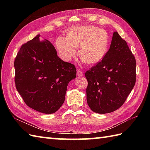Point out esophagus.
<instances>
[{
	"mask_svg": "<svg viewBox=\"0 0 150 150\" xmlns=\"http://www.w3.org/2000/svg\"><path fill=\"white\" fill-rule=\"evenodd\" d=\"M77 75L78 77H82V76H83V73H82V71H81V69H77Z\"/></svg>",
	"mask_w": 150,
	"mask_h": 150,
	"instance_id": "obj_1",
	"label": "esophagus"
}]
</instances>
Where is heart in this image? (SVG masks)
Here are the masks:
<instances>
[{"instance_id": "heart-1", "label": "heart", "mask_w": 150, "mask_h": 150, "mask_svg": "<svg viewBox=\"0 0 150 150\" xmlns=\"http://www.w3.org/2000/svg\"><path fill=\"white\" fill-rule=\"evenodd\" d=\"M61 58L70 61L77 55L86 63L94 64L104 58L108 51L106 31L94 26H73L67 31V37L60 36L55 42Z\"/></svg>"}]
</instances>
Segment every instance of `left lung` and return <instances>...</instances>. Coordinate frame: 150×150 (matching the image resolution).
<instances>
[{"instance_id": "1", "label": "left lung", "mask_w": 150, "mask_h": 150, "mask_svg": "<svg viewBox=\"0 0 150 150\" xmlns=\"http://www.w3.org/2000/svg\"><path fill=\"white\" fill-rule=\"evenodd\" d=\"M87 103L93 112H113L122 106L136 81V61L117 31L103 60L85 73Z\"/></svg>"}]
</instances>
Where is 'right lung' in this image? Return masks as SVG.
Wrapping results in <instances>:
<instances>
[{"label":"right lung","mask_w":150,"mask_h":150,"mask_svg":"<svg viewBox=\"0 0 150 150\" xmlns=\"http://www.w3.org/2000/svg\"><path fill=\"white\" fill-rule=\"evenodd\" d=\"M16 88L27 106L52 114L61 107L67 86L75 79V66L63 61L49 40L40 35L22 45L15 58Z\"/></svg>","instance_id":"obj_1"}]
</instances>
